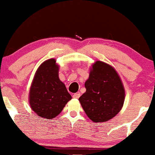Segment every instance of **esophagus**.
<instances>
[{
    "label": "esophagus",
    "instance_id": "1",
    "mask_svg": "<svg viewBox=\"0 0 155 155\" xmlns=\"http://www.w3.org/2000/svg\"><path fill=\"white\" fill-rule=\"evenodd\" d=\"M80 97V93H75V94L73 95V97L75 99H78Z\"/></svg>",
    "mask_w": 155,
    "mask_h": 155
}]
</instances>
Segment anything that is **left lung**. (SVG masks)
Returning <instances> with one entry per match:
<instances>
[{
  "label": "left lung",
  "mask_w": 155,
  "mask_h": 155,
  "mask_svg": "<svg viewBox=\"0 0 155 155\" xmlns=\"http://www.w3.org/2000/svg\"><path fill=\"white\" fill-rule=\"evenodd\" d=\"M84 87L86 92L79 101L93 122L107 121L120 111L125 90L118 73L109 65L97 61Z\"/></svg>",
  "instance_id": "obj_1"
}]
</instances>
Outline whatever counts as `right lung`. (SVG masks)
<instances>
[{
	"instance_id": "right-lung-1",
	"label": "right lung",
	"mask_w": 155,
	"mask_h": 155,
	"mask_svg": "<svg viewBox=\"0 0 155 155\" xmlns=\"http://www.w3.org/2000/svg\"><path fill=\"white\" fill-rule=\"evenodd\" d=\"M72 98L58 78L55 59L42 63L35 74L29 92V104L40 117L52 119L62 111Z\"/></svg>"
}]
</instances>
